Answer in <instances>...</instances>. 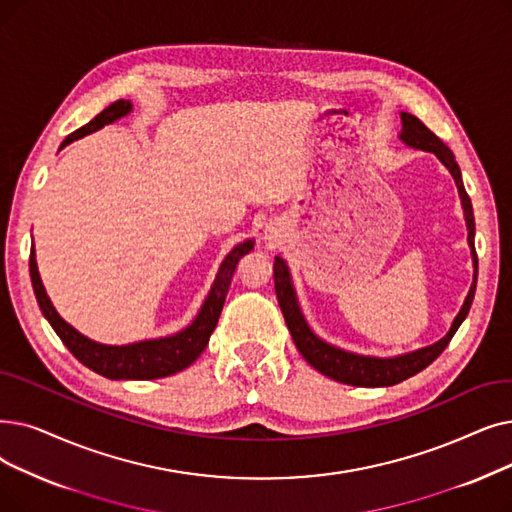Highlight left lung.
I'll return each mask as SVG.
<instances>
[{
  "instance_id": "1",
  "label": "left lung",
  "mask_w": 512,
  "mask_h": 512,
  "mask_svg": "<svg viewBox=\"0 0 512 512\" xmlns=\"http://www.w3.org/2000/svg\"><path fill=\"white\" fill-rule=\"evenodd\" d=\"M402 140L408 146L427 150V152H435L439 161L446 165L452 173V177L456 180L460 198H462V207H464V217H466V226H469V244L473 249V263H475V278H473V286L469 295L464 299V305L460 309V314L456 316L452 328L446 337L441 341H437L431 347L418 349L414 353H406L399 355V358H389V360H381V358H364V355H355V353H347L343 349L332 347L328 343H324L322 339H318L314 332L309 330L301 309L297 305V297L293 291L291 284V276H288V268L284 259L276 257L274 263V286H276V297H278V305L282 309L284 322L291 330V337L299 349V353L307 360V364L314 366L318 372H322L324 376L332 381H339L345 385H353V387H389V385H397L410 376L418 374L420 370H425L433 360H437L441 351L448 347V343L452 341V337L456 335V330L460 328L462 320L469 314V309L473 305V297H475V288H477V251H475V217H473V205L471 198L464 190L462 184V175H460V167L454 159L452 150L443 144L435 133L422 123L418 117L402 113Z\"/></svg>"
}]
</instances>
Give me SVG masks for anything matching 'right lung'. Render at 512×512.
Segmentation results:
<instances>
[{"instance_id": "add662e5", "label": "right lung", "mask_w": 512, "mask_h": 512, "mask_svg": "<svg viewBox=\"0 0 512 512\" xmlns=\"http://www.w3.org/2000/svg\"><path fill=\"white\" fill-rule=\"evenodd\" d=\"M129 110H131L129 100L113 102L110 106H106L100 115H96L90 123L73 131L71 136L62 142L60 148L87 136V133H92L108 123L125 117ZM251 249H253V240H247V242L238 244V247L224 259L205 305L201 307V311H198L196 320L188 328L177 332V335H173V337H165V339H157V341H142V343H133V345H121V347H110V345H100V343L90 341L56 314L52 301L46 295V288H43V284H41L33 249H31V257H29V272H31L33 291H35L37 303L41 307V314L48 318V322L56 330L60 341L83 366H87L90 370L106 376V379H113V381H119V379L152 381V379H163V376H169L175 372H182L198 358V355L205 351L211 332L217 326L221 307H224L232 276L236 272V265Z\"/></svg>"}]
</instances>
